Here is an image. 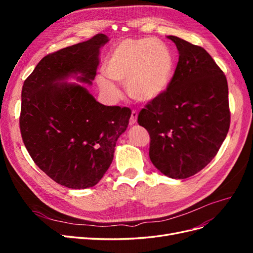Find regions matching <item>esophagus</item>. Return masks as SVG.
Instances as JSON below:
<instances>
[{
	"mask_svg": "<svg viewBox=\"0 0 253 253\" xmlns=\"http://www.w3.org/2000/svg\"><path fill=\"white\" fill-rule=\"evenodd\" d=\"M137 117H138V114H137L136 111H133L131 114V118H129V126H133L136 124Z\"/></svg>",
	"mask_w": 253,
	"mask_h": 253,
	"instance_id": "obj_1",
	"label": "esophagus"
}]
</instances>
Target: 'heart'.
Returning a JSON list of instances; mask_svg holds the SVG:
<instances>
[{
	"mask_svg": "<svg viewBox=\"0 0 253 253\" xmlns=\"http://www.w3.org/2000/svg\"><path fill=\"white\" fill-rule=\"evenodd\" d=\"M174 59L166 44L156 40H124L104 63V74L97 76L99 88L111 99L120 91L112 80L126 83L127 94L137 101L149 102L162 96L172 78Z\"/></svg>",
	"mask_w": 253,
	"mask_h": 253,
	"instance_id": "obj_1",
	"label": "heart"
}]
</instances>
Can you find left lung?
<instances>
[{"label": "left lung", "instance_id": "left-lung-1", "mask_svg": "<svg viewBox=\"0 0 253 253\" xmlns=\"http://www.w3.org/2000/svg\"><path fill=\"white\" fill-rule=\"evenodd\" d=\"M179 58L165 93L138 115L147 128L152 164L168 177L185 179L208 165L224 142L230 112L223 71L203 47L175 36Z\"/></svg>", "mask_w": 253, "mask_h": 253}]
</instances>
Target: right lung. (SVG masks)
<instances>
[{
  "label": "right lung",
  "instance_id": "right-lung-1",
  "mask_svg": "<svg viewBox=\"0 0 253 253\" xmlns=\"http://www.w3.org/2000/svg\"><path fill=\"white\" fill-rule=\"evenodd\" d=\"M109 41L98 34L45 56L22 87L23 142L45 174L71 189L100 181L131 117L127 108L99 103L85 86L93 84L100 48Z\"/></svg>",
  "mask_w": 253,
  "mask_h": 253
}]
</instances>
